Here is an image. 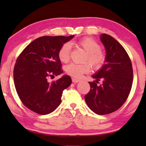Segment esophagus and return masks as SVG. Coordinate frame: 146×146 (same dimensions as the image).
Wrapping results in <instances>:
<instances>
[{
	"instance_id": "1",
	"label": "esophagus",
	"mask_w": 146,
	"mask_h": 146,
	"mask_svg": "<svg viewBox=\"0 0 146 146\" xmlns=\"http://www.w3.org/2000/svg\"><path fill=\"white\" fill-rule=\"evenodd\" d=\"M72 80L74 83H78V82H79L80 81V80L74 78H72Z\"/></svg>"
}]
</instances>
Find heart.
Instances as JSON below:
<instances>
[{
    "mask_svg": "<svg viewBox=\"0 0 146 146\" xmlns=\"http://www.w3.org/2000/svg\"><path fill=\"white\" fill-rule=\"evenodd\" d=\"M78 44L86 52L84 61L90 64L94 70H99L104 64L106 56L105 53L100 49V45L95 40L89 37H85L78 42ZM72 46L70 42H65L60 48L58 56L60 60L67 62L70 60ZM68 74L75 78H80L84 74L90 70V66L88 62L82 64L70 63L65 67Z\"/></svg>",
    "mask_w": 146,
    "mask_h": 146,
    "instance_id": "obj_1",
    "label": "heart"
}]
</instances>
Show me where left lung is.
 Wrapping results in <instances>:
<instances>
[{"mask_svg":"<svg viewBox=\"0 0 146 146\" xmlns=\"http://www.w3.org/2000/svg\"><path fill=\"white\" fill-rule=\"evenodd\" d=\"M106 52V64L89 82L90 90L84 96L88 106L98 115L112 113L122 106L129 94L133 82L131 60L122 46L106 34L100 36ZM102 79L103 84L97 83Z\"/></svg>","mask_w":146,"mask_h":146,"instance_id":"8db88e82","label":"left lung"}]
</instances>
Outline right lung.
<instances>
[{
	"label": "right lung",
	"mask_w": 146,
	"mask_h": 146,
	"mask_svg": "<svg viewBox=\"0 0 146 146\" xmlns=\"http://www.w3.org/2000/svg\"><path fill=\"white\" fill-rule=\"evenodd\" d=\"M74 36L38 38L20 54L14 68V82L19 98L27 108L46 115L60 105L63 90L71 84V78L64 75L56 81L49 79L63 72L58 52Z\"/></svg>",
	"instance_id": "1"
}]
</instances>
